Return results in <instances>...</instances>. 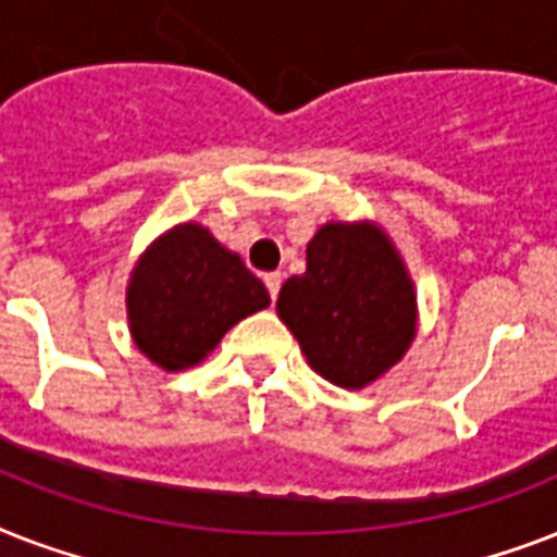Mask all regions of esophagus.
I'll list each match as a JSON object with an SVG mask.
<instances>
[{
  "label": "esophagus",
  "mask_w": 557,
  "mask_h": 557,
  "mask_svg": "<svg viewBox=\"0 0 557 557\" xmlns=\"http://www.w3.org/2000/svg\"><path fill=\"white\" fill-rule=\"evenodd\" d=\"M262 283H265V288H269L271 300H277L280 283H283V274H280V271H271V274H265V277H262Z\"/></svg>",
  "instance_id": "obj_1"
}]
</instances>
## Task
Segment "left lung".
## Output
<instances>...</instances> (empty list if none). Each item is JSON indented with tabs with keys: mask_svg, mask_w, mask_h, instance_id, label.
Instances as JSON below:
<instances>
[{
	"mask_svg": "<svg viewBox=\"0 0 557 557\" xmlns=\"http://www.w3.org/2000/svg\"><path fill=\"white\" fill-rule=\"evenodd\" d=\"M277 314L318 375L361 389L413 344L416 292L379 225L326 222L306 245L304 274L280 288Z\"/></svg>",
	"mask_w": 557,
	"mask_h": 557,
	"instance_id": "obj_1",
	"label": "left lung"
}]
</instances>
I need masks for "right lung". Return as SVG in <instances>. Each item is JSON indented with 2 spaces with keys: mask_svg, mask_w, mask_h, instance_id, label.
Listing matches in <instances>:
<instances>
[{
  "mask_svg": "<svg viewBox=\"0 0 557 557\" xmlns=\"http://www.w3.org/2000/svg\"><path fill=\"white\" fill-rule=\"evenodd\" d=\"M269 304L245 262L196 222L159 236L126 286L135 347L170 372L199 364L234 323Z\"/></svg>",
  "mask_w": 557,
  "mask_h": 557,
  "instance_id": "add662e5",
  "label": "right lung"
}]
</instances>
